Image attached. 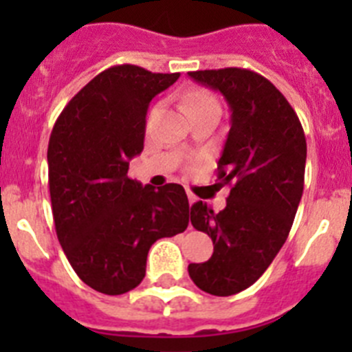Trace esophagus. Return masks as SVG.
Returning a JSON list of instances; mask_svg holds the SVG:
<instances>
[{
	"label": "esophagus",
	"instance_id": "esophagus-1",
	"mask_svg": "<svg viewBox=\"0 0 352 352\" xmlns=\"http://www.w3.org/2000/svg\"><path fill=\"white\" fill-rule=\"evenodd\" d=\"M186 197H188V203H190V204H194V203H195V199H197L194 194H192L190 188H186Z\"/></svg>",
	"mask_w": 352,
	"mask_h": 352
}]
</instances>
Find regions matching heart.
<instances>
[{"instance_id": "1", "label": "heart", "mask_w": 352, "mask_h": 352, "mask_svg": "<svg viewBox=\"0 0 352 352\" xmlns=\"http://www.w3.org/2000/svg\"><path fill=\"white\" fill-rule=\"evenodd\" d=\"M182 105L183 109H185L186 114H192L195 113V111H199V109L208 107V105H219V102H217V98H214L210 91H206V89L192 88L182 96Z\"/></svg>"}]
</instances>
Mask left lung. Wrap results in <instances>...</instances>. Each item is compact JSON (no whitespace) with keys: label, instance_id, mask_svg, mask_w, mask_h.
<instances>
[{"label":"left lung","instance_id":"obj_1","mask_svg":"<svg viewBox=\"0 0 352 352\" xmlns=\"http://www.w3.org/2000/svg\"><path fill=\"white\" fill-rule=\"evenodd\" d=\"M188 76L219 89L231 107L217 167L231 194L219 213L203 201L192 204V226L210 236L213 256L188 264V275L204 292L231 296L268 270L287 239L303 194L307 141L287 98L257 72L229 67Z\"/></svg>","mask_w":352,"mask_h":352}]
</instances>
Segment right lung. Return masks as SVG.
<instances>
[{
  "label": "right lung",
  "instance_id": "add662e5",
  "mask_svg": "<svg viewBox=\"0 0 352 352\" xmlns=\"http://www.w3.org/2000/svg\"><path fill=\"white\" fill-rule=\"evenodd\" d=\"M178 77L138 65L107 68L65 105L51 132L56 234L80 280L109 296L138 287L151 245L190 220L182 185L155 190L126 176L130 158L144 148L149 102Z\"/></svg>",
  "mask_w": 352,
  "mask_h": 352
}]
</instances>
